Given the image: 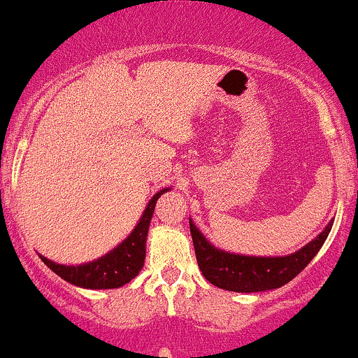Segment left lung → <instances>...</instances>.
Masks as SVG:
<instances>
[{
	"instance_id": "1",
	"label": "left lung",
	"mask_w": 358,
	"mask_h": 358,
	"mask_svg": "<svg viewBox=\"0 0 358 358\" xmlns=\"http://www.w3.org/2000/svg\"><path fill=\"white\" fill-rule=\"evenodd\" d=\"M331 227L333 220H329L319 236L292 255L248 256L215 248L189 218L196 259L203 276L211 285L239 294L275 290L294 280L317 255L324 241L328 239Z\"/></svg>"
}]
</instances>
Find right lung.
<instances>
[{"label":"right lung","mask_w":358,"mask_h":358,"mask_svg":"<svg viewBox=\"0 0 358 358\" xmlns=\"http://www.w3.org/2000/svg\"><path fill=\"white\" fill-rule=\"evenodd\" d=\"M167 191H171V187H164L159 193L153 194L131 234L124 241L119 242L116 248L110 249L109 252L97 257V259L82 264H59L42 255H39V257L44 261L45 266L51 268L57 276L66 280L71 285L90 288V290L119 288L126 285L134 276H138V273L143 268L150 220L153 217L157 199Z\"/></svg>","instance_id":"obj_1"}]
</instances>
